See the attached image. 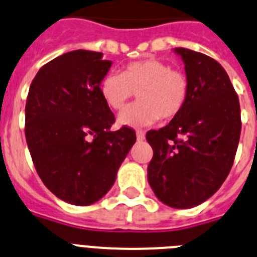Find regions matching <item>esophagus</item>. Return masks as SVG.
<instances>
[{
  "instance_id": "obj_1",
  "label": "esophagus",
  "mask_w": 257,
  "mask_h": 257,
  "mask_svg": "<svg viewBox=\"0 0 257 257\" xmlns=\"http://www.w3.org/2000/svg\"><path fill=\"white\" fill-rule=\"evenodd\" d=\"M136 136H137V141H144L145 140V133L142 131H138Z\"/></svg>"
}]
</instances>
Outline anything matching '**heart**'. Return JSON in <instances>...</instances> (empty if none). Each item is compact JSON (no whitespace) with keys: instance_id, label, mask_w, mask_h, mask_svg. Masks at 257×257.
I'll return each instance as SVG.
<instances>
[{"instance_id":"obj_1","label":"heart","mask_w":257,"mask_h":257,"mask_svg":"<svg viewBox=\"0 0 257 257\" xmlns=\"http://www.w3.org/2000/svg\"><path fill=\"white\" fill-rule=\"evenodd\" d=\"M101 94L112 110H121L137 94L132 104L117 117V124L131 128L149 126L162 117L172 120L181 113L189 97V79L182 71L158 59L132 62L121 73H107L101 81Z\"/></svg>"}]
</instances>
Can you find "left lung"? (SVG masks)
Returning a JSON list of instances; mask_svg holds the SVG:
<instances>
[{
	"mask_svg": "<svg viewBox=\"0 0 257 257\" xmlns=\"http://www.w3.org/2000/svg\"><path fill=\"white\" fill-rule=\"evenodd\" d=\"M185 64L189 97L168 125L147 132L154 156L147 180L156 198L173 208H193L227 177L240 136L239 99L220 63L196 51L173 49Z\"/></svg>",
	"mask_w": 257,
	"mask_h": 257,
	"instance_id": "obj_1",
	"label": "left lung"
}]
</instances>
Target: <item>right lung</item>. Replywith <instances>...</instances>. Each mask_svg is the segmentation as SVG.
I'll return each instance as SVG.
<instances>
[{"mask_svg":"<svg viewBox=\"0 0 257 257\" xmlns=\"http://www.w3.org/2000/svg\"><path fill=\"white\" fill-rule=\"evenodd\" d=\"M112 62L73 50L40 68L26 103V140L44 185L63 202L89 206L103 198L136 142L101 94Z\"/></svg>","mask_w":257,"mask_h":257,"instance_id":"add662e5","label":"right lung"}]
</instances>
